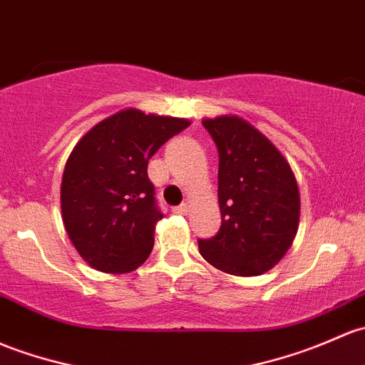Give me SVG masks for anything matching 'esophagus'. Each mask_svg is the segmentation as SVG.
<instances>
[{"mask_svg":"<svg viewBox=\"0 0 365 365\" xmlns=\"http://www.w3.org/2000/svg\"><path fill=\"white\" fill-rule=\"evenodd\" d=\"M173 212H175L176 215H187L189 213V205H187V202H182L180 206H175V208H173Z\"/></svg>","mask_w":365,"mask_h":365,"instance_id":"1","label":"esophagus"}]
</instances>
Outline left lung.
Segmentation results:
<instances>
[{
	"instance_id": "obj_1",
	"label": "left lung",
	"mask_w": 365,
	"mask_h": 365,
	"mask_svg": "<svg viewBox=\"0 0 365 365\" xmlns=\"http://www.w3.org/2000/svg\"><path fill=\"white\" fill-rule=\"evenodd\" d=\"M218 148L222 225L199 240L206 262L234 276L273 269L292 247L301 195L289 160L250 122L237 115L205 118Z\"/></svg>"
}]
</instances>
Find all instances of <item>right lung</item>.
<instances>
[{
	"mask_svg": "<svg viewBox=\"0 0 365 365\" xmlns=\"http://www.w3.org/2000/svg\"><path fill=\"white\" fill-rule=\"evenodd\" d=\"M187 118L128 108L83 134L68 157L61 212L68 237L103 273H129L147 260L163 218L148 180V160Z\"/></svg>",
	"mask_w": 365,
	"mask_h": 365,
	"instance_id": "obj_1",
	"label": "right lung"
}]
</instances>
